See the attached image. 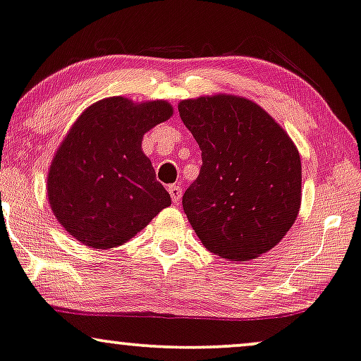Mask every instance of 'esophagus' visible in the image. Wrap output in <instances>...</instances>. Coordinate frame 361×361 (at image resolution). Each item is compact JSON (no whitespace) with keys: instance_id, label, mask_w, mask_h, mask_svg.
<instances>
[{"instance_id":"1","label":"esophagus","mask_w":361,"mask_h":361,"mask_svg":"<svg viewBox=\"0 0 361 361\" xmlns=\"http://www.w3.org/2000/svg\"><path fill=\"white\" fill-rule=\"evenodd\" d=\"M168 193H170V196H171V202L178 204V203H180L183 191H181L180 185H170V186H168Z\"/></svg>"}]
</instances>
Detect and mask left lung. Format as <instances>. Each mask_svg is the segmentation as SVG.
Returning <instances> with one entry per match:
<instances>
[{"label":"left lung","mask_w":361,"mask_h":361,"mask_svg":"<svg viewBox=\"0 0 361 361\" xmlns=\"http://www.w3.org/2000/svg\"><path fill=\"white\" fill-rule=\"evenodd\" d=\"M181 120L202 149L183 209L204 248L250 262L288 233L302 204V159L293 140L252 99H181Z\"/></svg>","instance_id":"obj_1"}]
</instances>
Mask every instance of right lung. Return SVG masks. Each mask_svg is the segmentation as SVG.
Segmentation results:
<instances>
[{"mask_svg": "<svg viewBox=\"0 0 361 361\" xmlns=\"http://www.w3.org/2000/svg\"><path fill=\"white\" fill-rule=\"evenodd\" d=\"M165 99H99L73 123L51 159L48 202L59 225L90 248L130 241L171 198L141 149L147 131L170 120Z\"/></svg>", "mask_w": 361, "mask_h": 361, "instance_id": "obj_1", "label": "right lung"}]
</instances>
